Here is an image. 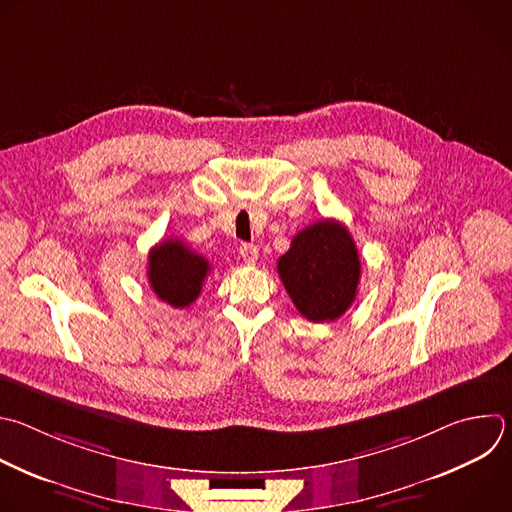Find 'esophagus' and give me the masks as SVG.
Here are the masks:
<instances>
[{
    "mask_svg": "<svg viewBox=\"0 0 512 512\" xmlns=\"http://www.w3.org/2000/svg\"><path fill=\"white\" fill-rule=\"evenodd\" d=\"M239 255H241V259L245 261V263H255L257 261V247L255 245H251V243H243L241 247H239Z\"/></svg>",
    "mask_w": 512,
    "mask_h": 512,
    "instance_id": "esophagus-1",
    "label": "esophagus"
}]
</instances>
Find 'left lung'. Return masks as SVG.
<instances>
[{"label": "left lung", "mask_w": 512, "mask_h": 512, "mask_svg": "<svg viewBox=\"0 0 512 512\" xmlns=\"http://www.w3.org/2000/svg\"><path fill=\"white\" fill-rule=\"evenodd\" d=\"M360 255L350 231L321 219L299 231L277 271L297 311L309 321H335L356 299Z\"/></svg>", "instance_id": "left-lung-1"}]
</instances>
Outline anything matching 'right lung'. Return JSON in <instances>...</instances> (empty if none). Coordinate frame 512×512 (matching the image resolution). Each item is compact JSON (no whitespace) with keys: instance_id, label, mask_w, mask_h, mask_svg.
Segmentation results:
<instances>
[{"instance_id":"obj_1","label":"right lung","mask_w":512,"mask_h":512,"mask_svg":"<svg viewBox=\"0 0 512 512\" xmlns=\"http://www.w3.org/2000/svg\"><path fill=\"white\" fill-rule=\"evenodd\" d=\"M211 271L209 261L181 239H166L148 253V283L158 299L173 307H189L201 293Z\"/></svg>"}]
</instances>
